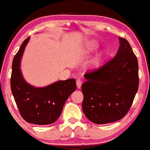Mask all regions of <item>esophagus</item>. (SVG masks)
<instances>
[{
	"mask_svg": "<svg viewBox=\"0 0 150 150\" xmlns=\"http://www.w3.org/2000/svg\"><path fill=\"white\" fill-rule=\"evenodd\" d=\"M76 86H77V88L80 89L81 86H82V81L80 79H77L76 80Z\"/></svg>",
	"mask_w": 150,
	"mask_h": 150,
	"instance_id": "1",
	"label": "esophagus"
}]
</instances>
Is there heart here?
Returning <instances> with one entry per match:
<instances>
[{
  "label": "heart",
  "mask_w": 150,
  "mask_h": 150,
  "mask_svg": "<svg viewBox=\"0 0 150 150\" xmlns=\"http://www.w3.org/2000/svg\"><path fill=\"white\" fill-rule=\"evenodd\" d=\"M98 48V44L97 42H95V41H91V42H88L86 44V47H85V51L88 53L93 52V51H95L96 48ZM102 57H103V53L100 52L96 56L95 59H93L94 63H96V62H99V61L102 59Z\"/></svg>",
  "instance_id": "obj_1"
}]
</instances>
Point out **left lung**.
<instances>
[{"mask_svg":"<svg viewBox=\"0 0 150 150\" xmlns=\"http://www.w3.org/2000/svg\"><path fill=\"white\" fill-rule=\"evenodd\" d=\"M113 59L85 74L82 85V110L97 125L120 120L127 113L138 89V63L127 40L119 38Z\"/></svg>","mask_w":150,"mask_h":150,"instance_id":"1","label":"left lung"}]
</instances>
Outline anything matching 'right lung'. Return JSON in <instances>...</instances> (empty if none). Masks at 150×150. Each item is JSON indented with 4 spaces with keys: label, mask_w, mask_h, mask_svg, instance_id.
Returning a JSON list of instances; mask_svg holds the SVG:
<instances>
[{
    "label": "right lung",
    "mask_w": 150,
    "mask_h": 150,
    "mask_svg": "<svg viewBox=\"0 0 150 150\" xmlns=\"http://www.w3.org/2000/svg\"><path fill=\"white\" fill-rule=\"evenodd\" d=\"M29 39L23 41L13 59L11 90L24 120L34 125H50L57 120L66 100L76 89V81L59 80L41 88L28 84L23 76L21 64Z\"/></svg>",
    "instance_id": "1"
}]
</instances>
